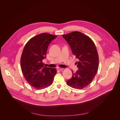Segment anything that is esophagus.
I'll return each instance as SVG.
<instances>
[{"mask_svg": "<svg viewBox=\"0 0 120 120\" xmlns=\"http://www.w3.org/2000/svg\"><path fill=\"white\" fill-rule=\"evenodd\" d=\"M57 70H59V71H63L64 70V68H57Z\"/></svg>", "mask_w": 120, "mask_h": 120, "instance_id": "34e87169", "label": "esophagus"}]
</instances>
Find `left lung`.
Masks as SVG:
<instances>
[{"instance_id":"obj_1","label":"left lung","mask_w":120,"mask_h":120,"mask_svg":"<svg viewBox=\"0 0 120 120\" xmlns=\"http://www.w3.org/2000/svg\"><path fill=\"white\" fill-rule=\"evenodd\" d=\"M71 46L72 52L79 60V70L72 71V75L67 81V85L71 88L82 90L91 83L99 67V56L92 39L79 31H74L62 35Z\"/></svg>"}]
</instances>
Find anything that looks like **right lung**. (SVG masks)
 Here are the masks:
<instances>
[{
    "label": "right lung",
    "mask_w": 120,
    "mask_h": 120,
    "mask_svg": "<svg viewBox=\"0 0 120 120\" xmlns=\"http://www.w3.org/2000/svg\"><path fill=\"white\" fill-rule=\"evenodd\" d=\"M57 36L43 33L30 38L25 45L20 59L21 71L26 81L35 89L47 88L52 83L56 68L44 66L49 45Z\"/></svg>",
    "instance_id": "1"
}]
</instances>
